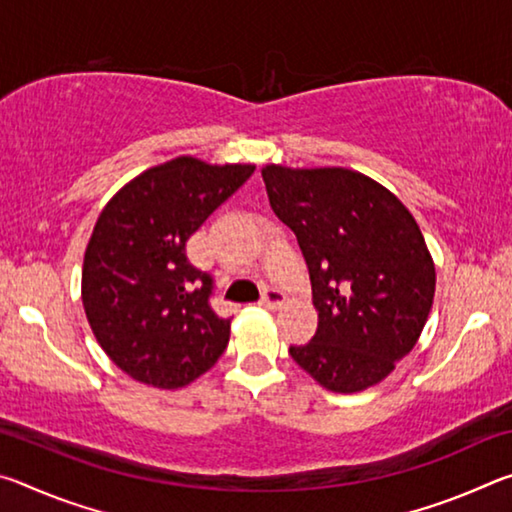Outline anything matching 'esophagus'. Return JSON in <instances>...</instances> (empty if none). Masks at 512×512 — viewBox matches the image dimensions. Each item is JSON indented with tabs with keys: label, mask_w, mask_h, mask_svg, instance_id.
<instances>
[{
	"label": "esophagus",
	"mask_w": 512,
	"mask_h": 512,
	"mask_svg": "<svg viewBox=\"0 0 512 512\" xmlns=\"http://www.w3.org/2000/svg\"><path fill=\"white\" fill-rule=\"evenodd\" d=\"M284 302V291L277 287H264L262 291V305L268 309H277Z\"/></svg>",
	"instance_id": "1"
}]
</instances>
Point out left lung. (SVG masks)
<instances>
[{
    "instance_id": "1",
    "label": "left lung",
    "mask_w": 512,
    "mask_h": 512,
    "mask_svg": "<svg viewBox=\"0 0 512 512\" xmlns=\"http://www.w3.org/2000/svg\"><path fill=\"white\" fill-rule=\"evenodd\" d=\"M268 203L305 257L318 329L289 354L320 386L357 393L379 384L418 343L436 268L411 212L363 173L262 169Z\"/></svg>"
}]
</instances>
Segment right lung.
<instances>
[{"instance_id":"right-lung-1","label":"right lung","mask_w":512,"mask_h":512,"mask_svg":"<svg viewBox=\"0 0 512 512\" xmlns=\"http://www.w3.org/2000/svg\"><path fill=\"white\" fill-rule=\"evenodd\" d=\"M253 171L183 155L140 173L103 207L85 250L83 307L126 375L180 388L228 348L230 318L210 305L214 277L189 262L185 246Z\"/></svg>"}]
</instances>
